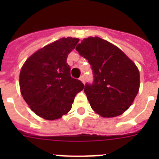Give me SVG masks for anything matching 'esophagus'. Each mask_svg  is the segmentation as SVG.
Masks as SVG:
<instances>
[{
    "label": "esophagus",
    "instance_id": "1",
    "mask_svg": "<svg viewBox=\"0 0 159 159\" xmlns=\"http://www.w3.org/2000/svg\"><path fill=\"white\" fill-rule=\"evenodd\" d=\"M80 80H81V82L83 83V84H85V77H84V75H81L80 77Z\"/></svg>",
    "mask_w": 159,
    "mask_h": 159
}]
</instances>
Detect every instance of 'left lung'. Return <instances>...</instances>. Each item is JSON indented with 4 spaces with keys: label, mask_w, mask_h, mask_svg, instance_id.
Masks as SVG:
<instances>
[{
    "label": "left lung",
    "mask_w": 159,
    "mask_h": 159,
    "mask_svg": "<svg viewBox=\"0 0 159 159\" xmlns=\"http://www.w3.org/2000/svg\"><path fill=\"white\" fill-rule=\"evenodd\" d=\"M88 60L93 72L92 84L84 92L92 108L104 118L127 111L139 92V71L122 50L99 37H88L75 48Z\"/></svg>",
    "instance_id": "8db88e82"
}]
</instances>
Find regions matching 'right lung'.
Listing matches in <instances>:
<instances>
[{
  "mask_svg": "<svg viewBox=\"0 0 159 159\" xmlns=\"http://www.w3.org/2000/svg\"><path fill=\"white\" fill-rule=\"evenodd\" d=\"M61 38L32 54L20 73V88L32 111L47 120L62 117L71 110L77 93L84 85L71 76L67 56L79 42Z\"/></svg>",
  "mask_w": 159,
  "mask_h": 159,
  "instance_id": "1",
  "label": "right lung"
}]
</instances>
